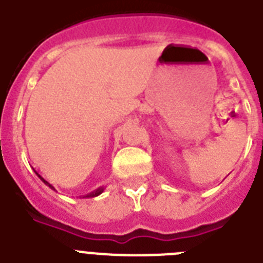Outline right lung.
<instances>
[{
    "mask_svg": "<svg viewBox=\"0 0 263 263\" xmlns=\"http://www.w3.org/2000/svg\"><path fill=\"white\" fill-rule=\"evenodd\" d=\"M35 174H36V175H38V176H39V178H41V180H43V182H45V183H46V184H47V185H48V187L53 188V187H52V185H51V184H50V183H48V182H47V180H45V179L42 178V176H41V175H39V174H38V173H36V171H35ZM103 191H104V188H99V190H96V191H95V192H92V194L87 195V197H95V196H99V195H100V194H101V192H103Z\"/></svg>",
    "mask_w": 263,
    "mask_h": 263,
    "instance_id": "add662e5",
    "label": "right lung"
}]
</instances>
